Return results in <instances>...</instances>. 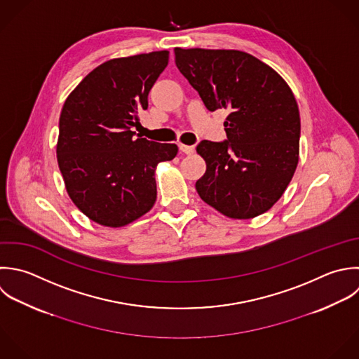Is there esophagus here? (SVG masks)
I'll use <instances>...</instances> for the list:
<instances>
[{
  "label": "esophagus",
  "instance_id": "esophagus-1",
  "mask_svg": "<svg viewBox=\"0 0 359 359\" xmlns=\"http://www.w3.org/2000/svg\"><path fill=\"white\" fill-rule=\"evenodd\" d=\"M179 149L180 152L186 154V155H191L194 152V147L193 145H184V144H179Z\"/></svg>",
  "mask_w": 359,
  "mask_h": 359
}]
</instances>
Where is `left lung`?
Returning a JSON list of instances; mask_svg holds the SVG:
<instances>
[{"instance_id": "8db88e82", "label": "left lung", "mask_w": 359, "mask_h": 359, "mask_svg": "<svg viewBox=\"0 0 359 359\" xmlns=\"http://www.w3.org/2000/svg\"><path fill=\"white\" fill-rule=\"evenodd\" d=\"M175 60L210 111L229 110L226 140L197 145L207 162L196 183L198 196L229 218L269 211L298 165L301 118L292 90L245 51L176 47Z\"/></svg>"}]
</instances>
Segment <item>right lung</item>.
<instances>
[{"label": "right lung", "mask_w": 359, "mask_h": 359, "mask_svg": "<svg viewBox=\"0 0 359 359\" xmlns=\"http://www.w3.org/2000/svg\"><path fill=\"white\" fill-rule=\"evenodd\" d=\"M169 51L114 58L89 72L67 97L58 124L57 161L74 204L104 226H124L156 200L155 168L172 161L175 144L133 131Z\"/></svg>", "instance_id": "1"}]
</instances>
